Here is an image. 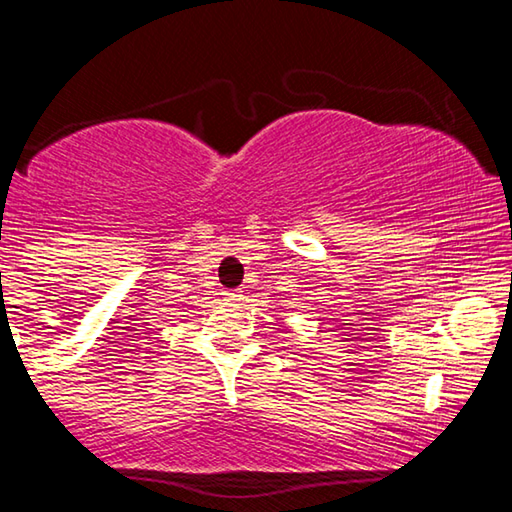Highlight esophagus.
Listing matches in <instances>:
<instances>
[{
	"instance_id": "34e87169",
	"label": "esophagus",
	"mask_w": 512,
	"mask_h": 512,
	"mask_svg": "<svg viewBox=\"0 0 512 512\" xmlns=\"http://www.w3.org/2000/svg\"><path fill=\"white\" fill-rule=\"evenodd\" d=\"M225 298L237 302V300H241V293L239 291H225Z\"/></svg>"
}]
</instances>
